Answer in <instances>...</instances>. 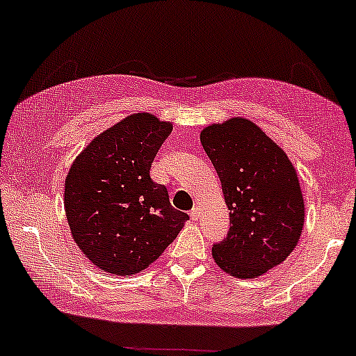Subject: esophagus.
<instances>
[{"instance_id": "obj_1", "label": "esophagus", "mask_w": 356, "mask_h": 356, "mask_svg": "<svg viewBox=\"0 0 356 356\" xmlns=\"http://www.w3.org/2000/svg\"><path fill=\"white\" fill-rule=\"evenodd\" d=\"M189 216H191L193 220H197V216H199V211H197V207L191 209V211H189Z\"/></svg>"}]
</instances>
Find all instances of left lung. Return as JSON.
<instances>
[{"instance_id":"left-lung-1","label":"left lung","mask_w":356,"mask_h":356,"mask_svg":"<svg viewBox=\"0 0 356 356\" xmlns=\"http://www.w3.org/2000/svg\"><path fill=\"white\" fill-rule=\"evenodd\" d=\"M230 211L227 238L212 246L218 267L252 279L279 266L303 230L305 204L295 167L252 121L232 118L201 133Z\"/></svg>"}]
</instances>
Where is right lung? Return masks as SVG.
Listing matches in <instances>:
<instances>
[{
    "label": "right lung",
    "mask_w": 356,
    "mask_h": 356,
    "mask_svg": "<svg viewBox=\"0 0 356 356\" xmlns=\"http://www.w3.org/2000/svg\"><path fill=\"white\" fill-rule=\"evenodd\" d=\"M172 124L150 113L131 115L92 140L65 183L72 238L99 269L131 275L162 254L188 213L172 207L150 167Z\"/></svg>",
    "instance_id": "right-lung-1"
}]
</instances>
